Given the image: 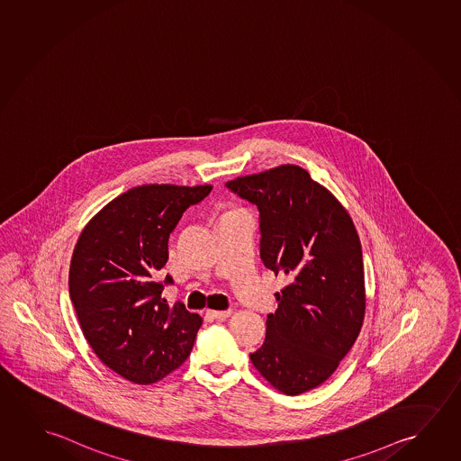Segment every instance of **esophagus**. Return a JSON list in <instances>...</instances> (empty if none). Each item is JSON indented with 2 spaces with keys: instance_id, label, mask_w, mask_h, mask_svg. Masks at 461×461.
I'll use <instances>...</instances> for the list:
<instances>
[{
  "instance_id": "esophagus-1",
  "label": "esophagus",
  "mask_w": 461,
  "mask_h": 461,
  "mask_svg": "<svg viewBox=\"0 0 461 461\" xmlns=\"http://www.w3.org/2000/svg\"><path fill=\"white\" fill-rule=\"evenodd\" d=\"M209 314H211V318L223 321V319H227L228 316H231V310H225V312H209Z\"/></svg>"
}]
</instances>
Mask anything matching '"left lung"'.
<instances>
[{
	"label": "left lung",
	"mask_w": 461,
	"mask_h": 461,
	"mask_svg": "<svg viewBox=\"0 0 461 461\" xmlns=\"http://www.w3.org/2000/svg\"><path fill=\"white\" fill-rule=\"evenodd\" d=\"M225 186L256 205L263 263L289 279L250 361L276 390L297 396L326 382L361 332L359 236L343 205L298 166L234 178Z\"/></svg>",
	"instance_id": "left-lung-1"
}]
</instances>
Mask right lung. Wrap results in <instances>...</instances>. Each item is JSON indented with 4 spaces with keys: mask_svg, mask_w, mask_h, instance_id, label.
I'll list each match as a JSON object with an SVG mask.
<instances>
[{
    "mask_svg": "<svg viewBox=\"0 0 461 461\" xmlns=\"http://www.w3.org/2000/svg\"><path fill=\"white\" fill-rule=\"evenodd\" d=\"M211 185H142L100 211L71 257V303L100 361L137 384L159 382L192 353L203 324L182 302L163 298L172 276L158 279L169 236Z\"/></svg>",
    "mask_w": 461,
    "mask_h": 461,
    "instance_id": "obj_1",
    "label": "right lung"
}]
</instances>
